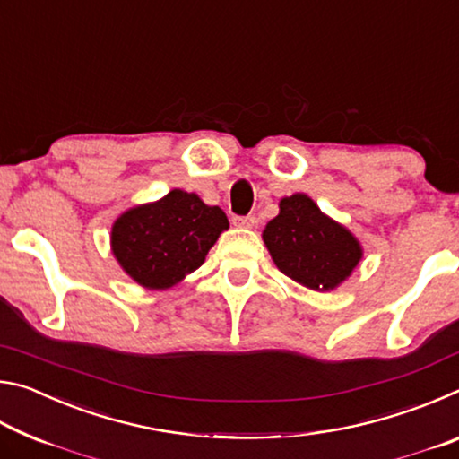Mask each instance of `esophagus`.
Returning <instances> with one entry per match:
<instances>
[{
	"label": "esophagus",
	"mask_w": 459,
	"mask_h": 459,
	"mask_svg": "<svg viewBox=\"0 0 459 459\" xmlns=\"http://www.w3.org/2000/svg\"><path fill=\"white\" fill-rule=\"evenodd\" d=\"M232 224L238 229H253L257 224V219L255 216H232Z\"/></svg>",
	"instance_id": "1"
}]
</instances>
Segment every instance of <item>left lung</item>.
Returning a JSON list of instances; mask_svg holds the SVG:
<instances>
[{
    "label": "left lung",
    "mask_w": 459,
    "mask_h": 459,
    "mask_svg": "<svg viewBox=\"0 0 459 459\" xmlns=\"http://www.w3.org/2000/svg\"><path fill=\"white\" fill-rule=\"evenodd\" d=\"M263 243L283 275L314 291L336 290L364 257L360 240L304 192L279 200Z\"/></svg>",
    "instance_id": "8db88e82"
}]
</instances>
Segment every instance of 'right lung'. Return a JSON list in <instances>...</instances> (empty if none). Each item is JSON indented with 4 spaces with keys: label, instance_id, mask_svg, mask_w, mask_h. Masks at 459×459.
Here are the masks:
<instances>
[{
    "label": "right lung",
    "instance_id": "1",
    "mask_svg": "<svg viewBox=\"0 0 459 459\" xmlns=\"http://www.w3.org/2000/svg\"><path fill=\"white\" fill-rule=\"evenodd\" d=\"M229 229L219 206L180 188L164 198L127 208L111 227V253L119 267L145 290L158 291L184 281L204 263Z\"/></svg>",
    "mask_w": 459,
    "mask_h": 459
}]
</instances>
